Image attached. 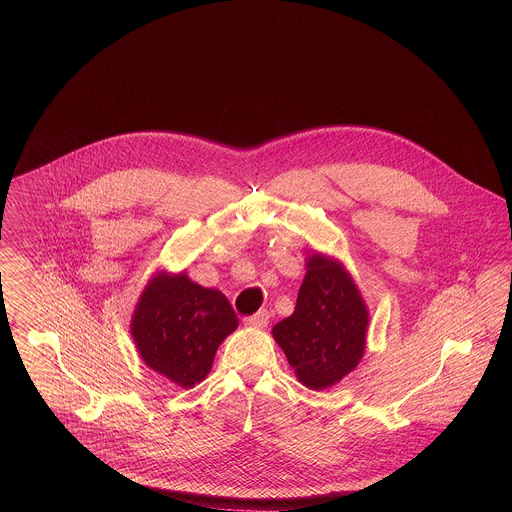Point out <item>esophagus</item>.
<instances>
[{"label":"esophagus","instance_id":"obj_1","mask_svg":"<svg viewBox=\"0 0 512 512\" xmlns=\"http://www.w3.org/2000/svg\"><path fill=\"white\" fill-rule=\"evenodd\" d=\"M244 323H246L248 327L264 329V327L270 323V311H268V309H260L258 313H254V315L246 317V319H244Z\"/></svg>","mask_w":512,"mask_h":512}]
</instances>
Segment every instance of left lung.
<instances>
[{
	"label": "left lung",
	"mask_w": 512,
	"mask_h": 512,
	"mask_svg": "<svg viewBox=\"0 0 512 512\" xmlns=\"http://www.w3.org/2000/svg\"><path fill=\"white\" fill-rule=\"evenodd\" d=\"M305 270L295 309L274 325L272 337L303 386L327 390L361 363L370 317L343 262L313 250Z\"/></svg>",
	"instance_id": "left-lung-1"
}]
</instances>
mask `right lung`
<instances>
[{
	"label": "right lung",
	"instance_id": "right-lung-1",
	"mask_svg": "<svg viewBox=\"0 0 512 512\" xmlns=\"http://www.w3.org/2000/svg\"><path fill=\"white\" fill-rule=\"evenodd\" d=\"M236 327L238 317L224 293L199 286L185 270H157L130 321L142 361L179 388L207 378L220 343Z\"/></svg>",
	"mask_w": 512,
	"mask_h": 512
}]
</instances>
